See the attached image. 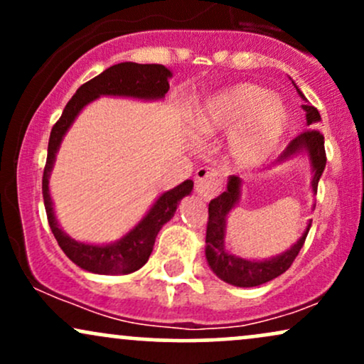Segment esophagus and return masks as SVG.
Wrapping results in <instances>:
<instances>
[{
    "label": "esophagus",
    "mask_w": 364,
    "mask_h": 364,
    "mask_svg": "<svg viewBox=\"0 0 364 364\" xmlns=\"http://www.w3.org/2000/svg\"><path fill=\"white\" fill-rule=\"evenodd\" d=\"M219 173L212 168H200L195 173V190L203 198H210L220 191Z\"/></svg>",
    "instance_id": "1"
}]
</instances>
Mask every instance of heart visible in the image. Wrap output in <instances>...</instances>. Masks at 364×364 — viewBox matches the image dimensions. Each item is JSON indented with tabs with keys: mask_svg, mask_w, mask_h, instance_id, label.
I'll use <instances>...</instances> for the list:
<instances>
[{
	"mask_svg": "<svg viewBox=\"0 0 364 364\" xmlns=\"http://www.w3.org/2000/svg\"><path fill=\"white\" fill-rule=\"evenodd\" d=\"M193 127L205 140L231 135V161L240 168H253L281 144L287 109L281 99L262 87L237 83L210 95L193 114Z\"/></svg>",
	"mask_w": 364,
	"mask_h": 364,
	"instance_id": "1",
	"label": "heart"
}]
</instances>
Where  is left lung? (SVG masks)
<instances>
[{"label": "left lung", "instance_id": "obj_1", "mask_svg": "<svg viewBox=\"0 0 364 364\" xmlns=\"http://www.w3.org/2000/svg\"><path fill=\"white\" fill-rule=\"evenodd\" d=\"M296 90L301 95L303 101H306V97H304L303 92L299 90L298 87H296ZM301 107L303 111L306 112V124L311 128L304 129V132L299 133L294 140H291V144L287 145L286 150L281 154L277 162H284L287 161V159L299 156V154H306L311 162L313 171L311 191L316 193L321 173H323L325 164H327L323 135H321L318 129L313 128L316 123H320L321 118L318 109L310 106L308 101L304 102ZM240 196L241 179L237 176H229L228 190H225L223 195L217 196V198L210 200V203H208L205 257L212 272H214L219 279H223L224 282L232 284V286L237 287H255L272 281V279L279 277V275L289 269L292 262H294V258L298 257L299 250L303 248L304 240H306L308 231H310L311 220L310 224H308L306 231L303 232V236L299 237L287 252L277 255V257L269 258V260H246V258L236 257V255L229 253L228 250H225V220H228L229 212H231L232 208L236 207V203L240 202Z\"/></svg>", "mask_w": 364, "mask_h": 364}]
</instances>
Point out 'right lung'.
I'll return each mask as SVG.
<instances>
[{"label": "right lung", "instance_id": "right-lung-1", "mask_svg": "<svg viewBox=\"0 0 364 364\" xmlns=\"http://www.w3.org/2000/svg\"><path fill=\"white\" fill-rule=\"evenodd\" d=\"M173 77L171 70L164 65H139V63H119L112 65L111 68L104 70L101 75L92 78L70 99L63 111L61 118L56 121L51 129L48 145V161H46L44 176H43V196L48 223L54 237H56L60 248L73 263L87 272L116 275V274H132L141 269L149 260L154 250L156 237L161 228L171 217L174 215L176 208L186 195L193 190V181L186 179L181 185L173 190L164 191L156 200L150 210L145 214L132 231L127 232L116 243L109 245H89L80 243L70 237L58 224L54 215L53 200L49 195V176L56 161L58 149H60L63 136L72 127L75 118L78 116L87 104L99 99L101 95H119V97L144 99V101H157L162 99L169 90V78Z\"/></svg>", "mask_w": 364, "mask_h": 364}]
</instances>
